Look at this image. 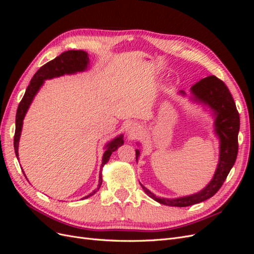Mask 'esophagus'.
<instances>
[{
  "label": "esophagus",
  "instance_id": "obj_1",
  "mask_svg": "<svg viewBox=\"0 0 254 254\" xmlns=\"http://www.w3.org/2000/svg\"><path fill=\"white\" fill-rule=\"evenodd\" d=\"M136 132H137V129H136V127L131 126V127H129V128H128V134H129V136H130V137H135V135L137 134Z\"/></svg>",
  "mask_w": 254,
  "mask_h": 254
}]
</instances>
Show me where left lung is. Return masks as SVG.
Wrapping results in <instances>:
<instances>
[{"instance_id": "1", "label": "left lung", "mask_w": 254, "mask_h": 254, "mask_svg": "<svg viewBox=\"0 0 254 254\" xmlns=\"http://www.w3.org/2000/svg\"><path fill=\"white\" fill-rule=\"evenodd\" d=\"M194 99L198 103L207 105L216 115L215 130L220 139L219 163L212 181L197 194L176 199L158 198L144 186L141 187L150 198L156 201L171 206H190L202 202L217 193L227 179V176L235 163L238 152V131H240V114L236 109L234 99L225 82L211 75L196 82L190 88ZM184 93V92H182ZM140 155L135 150V159Z\"/></svg>"}]
</instances>
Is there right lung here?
<instances>
[{"label":"right lung","instance_id":"obj_1","mask_svg":"<svg viewBox=\"0 0 254 254\" xmlns=\"http://www.w3.org/2000/svg\"><path fill=\"white\" fill-rule=\"evenodd\" d=\"M88 64H89L88 53L81 50H77V51L73 50V51H67L60 54L58 57L49 61L48 64L42 65L39 70L37 71L32 80H30V83L28 84V87L25 91V94L23 96L22 101L18 106L17 115H16V131H14V137H13V147H14V152H16L17 158L19 156L18 146H19V140H20L22 125H23V120H24L25 113L27 112L28 107L34 99V96L36 95L38 90H39L40 87L42 86L44 80L51 79L53 77H58V76H63L64 74H73L76 72L84 71L88 66ZM123 144H124V140H123L122 134L118 137H115V139L110 143L107 144L106 151L103 157L102 167L108 162L112 152L117 150L118 147H120V146ZM102 181H103L102 173H99V180H98V186L96 190L101 188ZM96 190H94L93 193L89 194L84 198H88L93 194H95Z\"/></svg>","mask_w":254,"mask_h":254}]
</instances>
